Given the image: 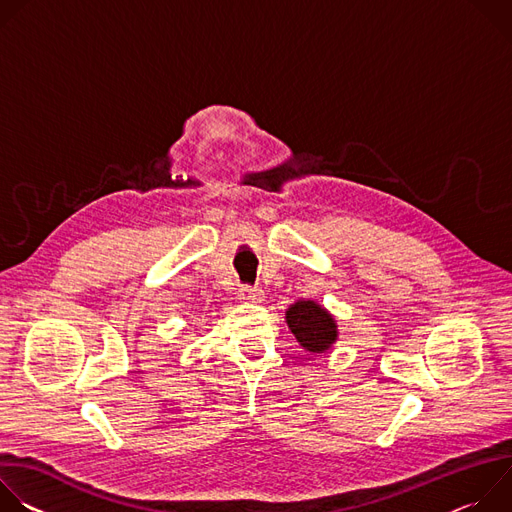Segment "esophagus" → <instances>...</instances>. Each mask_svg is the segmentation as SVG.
Instances as JSON below:
<instances>
[{
  "label": "esophagus",
  "mask_w": 512,
  "mask_h": 512,
  "mask_svg": "<svg viewBox=\"0 0 512 512\" xmlns=\"http://www.w3.org/2000/svg\"><path fill=\"white\" fill-rule=\"evenodd\" d=\"M239 300L245 302V304H261L265 300V294H263V289H259V287L245 285L239 291Z\"/></svg>",
  "instance_id": "esophagus-1"
}]
</instances>
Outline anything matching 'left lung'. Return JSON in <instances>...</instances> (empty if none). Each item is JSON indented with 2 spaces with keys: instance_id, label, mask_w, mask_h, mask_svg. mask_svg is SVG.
<instances>
[{
  "instance_id": "8db88e82",
  "label": "left lung",
  "mask_w": 512,
  "mask_h": 512,
  "mask_svg": "<svg viewBox=\"0 0 512 512\" xmlns=\"http://www.w3.org/2000/svg\"><path fill=\"white\" fill-rule=\"evenodd\" d=\"M285 322L300 346L310 354L328 352L338 340L336 318L314 300H298L285 310Z\"/></svg>"
}]
</instances>
